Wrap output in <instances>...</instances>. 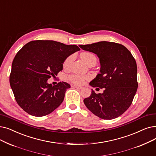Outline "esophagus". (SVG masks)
I'll use <instances>...</instances> for the list:
<instances>
[{
    "label": "esophagus",
    "mask_w": 156,
    "mask_h": 156,
    "mask_svg": "<svg viewBox=\"0 0 156 156\" xmlns=\"http://www.w3.org/2000/svg\"><path fill=\"white\" fill-rule=\"evenodd\" d=\"M73 87H74V88H76V89H82V87H80V86H78V85H73Z\"/></svg>",
    "instance_id": "1"
}]
</instances>
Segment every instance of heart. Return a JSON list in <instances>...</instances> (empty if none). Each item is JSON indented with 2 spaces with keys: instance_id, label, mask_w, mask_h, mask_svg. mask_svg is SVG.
Instances as JSON below:
<instances>
[{
  "instance_id": "1",
  "label": "heart",
  "mask_w": 156,
  "mask_h": 156,
  "mask_svg": "<svg viewBox=\"0 0 156 156\" xmlns=\"http://www.w3.org/2000/svg\"><path fill=\"white\" fill-rule=\"evenodd\" d=\"M81 57H82V58L87 65H89V64L93 62H96V56L90 53H83L82 55H81ZM73 57L71 56L65 60L63 64L64 68H68L73 61ZM89 78V77L88 76L80 75V74H72V75H70L69 76V79L71 82L78 85H82L84 83L85 80H88Z\"/></svg>"
}]
</instances>
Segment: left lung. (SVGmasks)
Wrapping results in <instances>:
<instances>
[{
	"label": "left lung",
	"instance_id": "1",
	"mask_svg": "<svg viewBox=\"0 0 156 156\" xmlns=\"http://www.w3.org/2000/svg\"><path fill=\"white\" fill-rule=\"evenodd\" d=\"M79 46L99 57L100 73L89 84L99 87L96 89H104L102 94L92 89L90 96L83 100L84 104L102 119L120 116L131 106L138 89L136 60L127 48L116 43L100 41Z\"/></svg>",
	"mask_w": 156,
	"mask_h": 156
}]
</instances>
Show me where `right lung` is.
Instances as JSON below:
<instances>
[{
    "instance_id": "1",
    "label": "right lung",
    "mask_w": 156,
    "mask_h": 156,
    "mask_svg": "<svg viewBox=\"0 0 156 156\" xmlns=\"http://www.w3.org/2000/svg\"><path fill=\"white\" fill-rule=\"evenodd\" d=\"M80 49L50 40L32 41L24 45L12 63L9 82L18 105L35 117L48 115L64 101L71 87L66 82L48 83L63 69L65 60Z\"/></svg>"
}]
</instances>
